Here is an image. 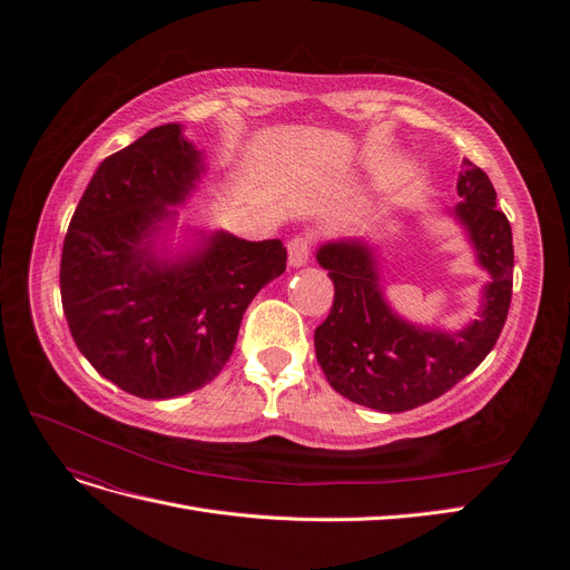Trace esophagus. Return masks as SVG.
Returning <instances> with one entry per match:
<instances>
[{
  "label": "esophagus",
  "mask_w": 570,
  "mask_h": 570,
  "mask_svg": "<svg viewBox=\"0 0 570 570\" xmlns=\"http://www.w3.org/2000/svg\"><path fill=\"white\" fill-rule=\"evenodd\" d=\"M308 254H312V237L308 235H295L287 243V262L289 266H304L308 262Z\"/></svg>",
  "instance_id": "1"
}]
</instances>
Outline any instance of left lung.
I'll list each match as a JSON object with an SVG mask.
<instances>
[{"label":"left lung","mask_w":570,"mask_h":570,"mask_svg":"<svg viewBox=\"0 0 570 570\" xmlns=\"http://www.w3.org/2000/svg\"><path fill=\"white\" fill-rule=\"evenodd\" d=\"M454 216L469 230L480 266L492 275L480 318L461 333L409 325L385 304L373 254L358 239L318 249L335 299L316 327V358L342 396L361 406L400 413L423 406L473 373L497 344L511 306L513 243L485 170L463 159Z\"/></svg>","instance_id":"8db88e82"}]
</instances>
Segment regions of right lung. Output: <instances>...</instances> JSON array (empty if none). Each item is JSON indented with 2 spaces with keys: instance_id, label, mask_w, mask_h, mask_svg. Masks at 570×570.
Here are the masks:
<instances>
[{
  "instance_id": "obj_1",
  "label": "right lung",
  "mask_w": 570,
  "mask_h": 570,
  "mask_svg": "<svg viewBox=\"0 0 570 570\" xmlns=\"http://www.w3.org/2000/svg\"><path fill=\"white\" fill-rule=\"evenodd\" d=\"M178 124L151 128L99 164L61 252V304L82 356L142 400L212 383L228 364L249 302L285 271L281 239L214 233L180 264L151 256L149 235L199 178Z\"/></svg>"
}]
</instances>
